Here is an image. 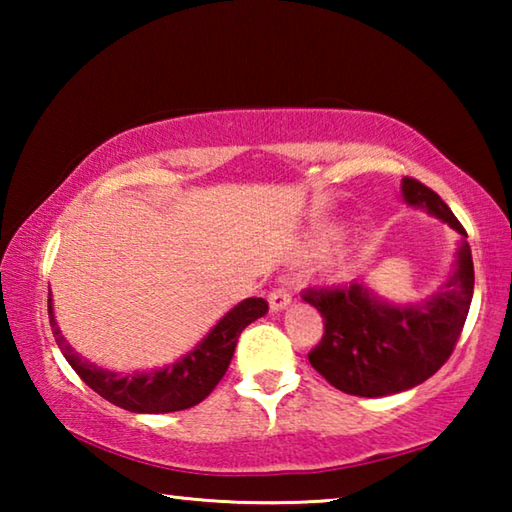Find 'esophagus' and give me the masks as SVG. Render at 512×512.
Segmentation results:
<instances>
[{
  "mask_svg": "<svg viewBox=\"0 0 512 512\" xmlns=\"http://www.w3.org/2000/svg\"><path fill=\"white\" fill-rule=\"evenodd\" d=\"M291 300H293V293H291L289 287H284V284H280V287L268 293V305H271L273 311H280L284 307H289Z\"/></svg>",
  "mask_w": 512,
  "mask_h": 512,
  "instance_id": "obj_1",
  "label": "esophagus"
}]
</instances>
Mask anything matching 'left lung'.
<instances>
[{
  "label": "left lung",
  "instance_id": "left-lung-1",
  "mask_svg": "<svg viewBox=\"0 0 512 512\" xmlns=\"http://www.w3.org/2000/svg\"><path fill=\"white\" fill-rule=\"evenodd\" d=\"M406 203L427 210L461 232L452 277L436 296L420 305L393 307L361 284L307 289L302 300L323 316V339L309 363L329 384L359 397L402 393L427 381L452 357L474 293L472 250L467 232L433 189L404 178Z\"/></svg>",
  "mask_w": 512,
  "mask_h": 512
}]
</instances>
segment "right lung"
I'll use <instances>...</instances> for the list:
<instances>
[{
  "instance_id": "right-lung-1",
  "label": "right lung",
  "mask_w": 512,
  "mask_h": 512,
  "mask_svg": "<svg viewBox=\"0 0 512 512\" xmlns=\"http://www.w3.org/2000/svg\"><path fill=\"white\" fill-rule=\"evenodd\" d=\"M268 311L264 298H248L230 309L205 339L183 359L167 368L151 372H133V375H117V372L97 368L94 363L79 357L63 339L54 320L49 300V323L54 329L58 348L63 350L69 366L74 368L85 384L103 400L133 413H171L196 406L210 395L216 384L223 379L235 354L239 334Z\"/></svg>"
}]
</instances>
